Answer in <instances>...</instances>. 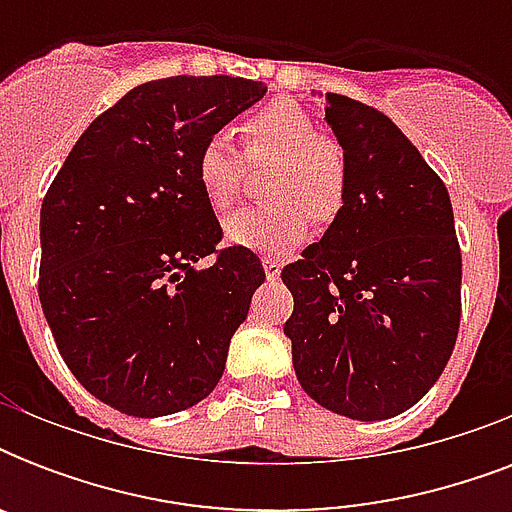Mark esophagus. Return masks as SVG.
I'll return each instance as SVG.
<instances>
[{
    "mask_svg": "<svg viewBox=\"0 0 512 512\" xmlns=\"http://www.w3.org/2000/svg\"><path fill=\"white\" fill-rule=\"evenodd\" d=\"M263 268H265V276L268 279H279V273H281V260H276V257H263Z\"/></svg>",
    "mask_w": 512,
    "mask_h": 512,
    "instance_id": "obj_1",
    "label": "esophagus"
}]
</instances>
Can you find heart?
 Segmentation results:
<instances>
[{
	"label": "heart",
	"instance_id": "obj_1",
	"mask_svg": "<svg viewBox=\"0 0 512 512\" xmlns=\"http://www.w3.org/2000/svg\"><path fill=\"white\" fill-rule=\"evenodd\" d=\"M249 164H273L265 193L273 201L244 207L223 223L225 239L255 252L297 247L316 223H332L348 196V159L335 138L316 132V122L295 100H273L239 127ZM196 180L215 209L239 199L247 164L225 132L201 143Z\"/></svg>",
	"mask_w": 512,
	"mask_h": 512
}]
</instances>
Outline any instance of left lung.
Returning a JSON list of instances; mask_svg holds the SVG:
<instances>
[{
    "label": "left lung",
    "instance_id": "8db88e82",
    "mask_svg": "<svg viewBox=\"0 0 512 512\" xmlns=\"http://www.w3.org/2000/svg\"><path fill=\"white\" fill-rule=\"evenodd\" d=\"M348 196L289 263L284 324L303 390L350 420L406 412L444 372L460 329L462 255L446 185L377 108L327 95Z\"/></svg>",
    "mask_w": 512,
    "mask_h": 512
}]
</instances>
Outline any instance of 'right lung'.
<instances>
[{
    "instance_id": "add662e5",
    "label": "right lung",
    "mask_w": 512,
    "mask_h": 512,
    "mask_svg": "<svg viewBox=\"0 0 512 512\" xmlns=\"http://www.w3.org/2000/svg\"><path fill=\"white\" fill-rule=\"evenodd\" d=\"M265 92L241 76L140 84L82 132L44 196V319L71 374L116 412H183L223 377L265 271L252 249H215L223 228L193 162Z\"/></svg>"
}]
</instances>
